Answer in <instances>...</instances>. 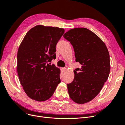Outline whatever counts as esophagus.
Returning a JSON list of instances; mask_svg holds the SVG:
<instances>
[{"label": "esophagus", "instance_id": "esophagus-1", "mask_svg": "<svg viewBox=\"0 0 125 125\" xmlns=\"http://www.w3.org/2000/svg\"><path fill=\"white\" fill-rule=\"evenodd\" d=\"M62 70H63V72H65V71H66V70H67V68H62Z\"/></svg>", "mask_w": 125, "mask_h": 125}]
</instances>
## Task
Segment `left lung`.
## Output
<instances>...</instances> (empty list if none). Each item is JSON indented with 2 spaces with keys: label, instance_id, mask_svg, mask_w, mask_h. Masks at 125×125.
Returning <instances> with one entry per match:
<instances>
[{
  "label": "left lung",
  "instance_id": "8db88e82",
  "mask_svg": "<svg viewBox=\"0 0 125 125\" xmlns=\"http://www.w3.org/2000/svg\"><path fill=\"white\" fill-rule=\"evenodd\" d=\"M63 36L73 45L75 61L82 65L73 71V80L67 84L69 95L76 103L84 104L97 96L107 80L109 52L104 42L86 28L71 29Z\"/></svg>",
  "mask_w": 125,
  "mask_h": 125
}]
</instances>
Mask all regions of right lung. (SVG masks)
I'll list each match as a JSON object with an SVG mask.
<instances>
[{
	"label": "right lung",
	"mask_w": 125,
	"mask_h": 125,
	"mask_svg": "<svg viewBox=\"0 0 125 125\" xmlns=\"http://www.w3.org/2000/svg\"><path fill=\"white\" fill-rule=\"evenodd\" d=\"M65 30L37 25L26 34L17 53V72L27 95L45 101L60 82V70L50 63L56 58V45Z\"/></svg>",
	"instance_id": "add662e5"
}]
</instances>
